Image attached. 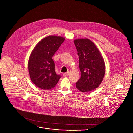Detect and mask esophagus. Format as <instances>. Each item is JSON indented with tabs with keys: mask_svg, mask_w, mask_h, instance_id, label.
I'll return each mask as SVG.
<instances>
[{
	"mask_svg": "<svg viewBox=\"0 0 133 133\" xmlns=\"http://www.w3.org/2000/svg\"><path fill=\"white\" fill-rule=\"evenodd\" d=\"M69 72L68 71V72H66V73H64V74H63V75H64V76L66 77V76H68L69 75Z\"/></svg>",
	"mask_w": 133,
	"mask_h": 133,
	"instance_id": "1",
	"label": "esophagus"
}]
</instances>
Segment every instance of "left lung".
Wrapping results in <instances>:
<instances>
[{
  "label": "left lung",
  "mask_w": 133,
  "mask_h": 133,
  "mask_svg": "<svg viewBox=\"0 0 133 133\" xmlns=\"http://www.w3.org/2000/svg\"><path fill=\"white\" fill-rule=\"evenodd\" d=\"M79 56V65L81 77L76 83V88L87 92L97 88L102 83L105 72V65L101 54L88 39L74 41Z\"/></svg>",
  "instance_id": "left-lung-1"
}]
</instances>
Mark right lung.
<instances>
[{
	"instance_id": "obj_1",
	"label": "right lung",
	"mask_w": 133,
	"mask_h": 133,
	"mask_svg": "<svg viewBox=\"0 0 133 133\" xmlns=\"http://www.w3.org/2000/svg\"><path fill=\"white\" fill-rule=\"evenodd\" d=\"M65 41L60 36H49L40 41L34 48L28 61V70L32 83L43 89H50L61 77L56 73L52 59Z\"/></svg>"
}]
</instances>
